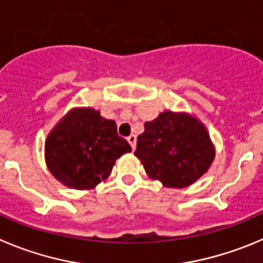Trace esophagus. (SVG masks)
I'll return each mask as SVG.
<instances>
[{
	"label": "esophagus",
	"mask_w": 263,
	"mask_h": 263,
	"mask_svg": "<svg viewBox=\"0 0 263 263\" xmlns=\"http://www.w3.org/2000/svg\"><path fill=\"white\" fill-rule=\"evenodd\" d=\"M127 140H128L129 145H131L132 151H135V148H136V136L135 135H131V136L127 137Z\"/></svg>",
	"instance_id": "1"
}]
</instances>
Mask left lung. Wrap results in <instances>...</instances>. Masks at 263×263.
<instances>
[{
    "label": "left lung",
    "mask_w": 263,
    "mask_h": 263,
    "mask_svg": "<svg viewBox=\"0 0 263 263\" xmlns=\"http://www.w3.org/2000/svg\"><path fill=\"white\" fill-rule=\"evenodd\" d=\"M135 156L146 174L166 187L182 189L200 178L211 166L215 148L207 129L186 112L164 111L144 124Z\"/></svg>",
    "instance_id": "left-lung-1"
}]
</instances>
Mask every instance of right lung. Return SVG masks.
Instances as JSON below:
<instances>
[{"label": "right lung", "instance_id": "1", "mask_svg": "<svg viewBox=\"0 0 263 263\" xmlns=\"http://www.w3.org/2000/svg\"><path fill=\"white\" fill-rule=\"evenodd\" d=\"M131 151L114 120L90 107L73 108L47 137L46 164L63 184L86 190L105 181L117 158Z\"/></svg>", "mask_w": 263, "mask_h": 263}]
</instances>
